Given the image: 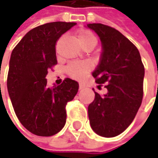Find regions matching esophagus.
<instances>
[{
    "label": "esophagus",
    "instance_id": "obj_1",
    "mask_svg": "<svg viewBox=\"0 0 158 158\" xmlns=\"http://www.w3.org/2000/svg\"><path fill=\"white\" fill-rule=\"evenodd\" d=\"M84 89V86L80 83V84H79V89H80V90H82V89Z\"/></svg>",
    "mask_w": 158,
    "mask_h": 158
}]
</instances>
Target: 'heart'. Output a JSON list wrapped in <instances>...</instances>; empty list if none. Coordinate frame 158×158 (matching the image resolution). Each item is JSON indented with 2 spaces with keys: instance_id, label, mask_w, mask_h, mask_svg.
Returning a JSON list of instances; mask_svg holds the SVG:
<instances>
[{
  "instance_id": "b5f03b06",
  "label": "heart",
  "mask_w": 158,
  "mask_h": 158,
  "mask_svg": "<svg viewBox=\"0 0 158 158\" xmlns=\"http://www.w3.org/2000/svg\"><path fill=\"white\" fill-rule=\"evenodd\" d=\"M77 40L83 48L94 47L98 43L97 36L88 29H81L77 31ZM90 65L86 61H73L66 67V73L74 79H82L89 72Z\"/></svg>"
}]
</instances>
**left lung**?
I'll list each match as a JSON object with an SVG mask.
<instances>
[{"label":"left lung","mask_w":158,"mask_h":158,"mask_svg":"<svg viewBox=\"0 0 158 158\" xmlns=\"http://www.w3.org/2000/svg\"><path fill=\"white\" fill-rule=\"evenodd\" d=\"M87 26L99 36L103 46L92 76L108 91L104 96L94 91L88 107L89 123L101 136H117L132 123L142 105L144 66L136 46L116 29L102 23Z\"/></svg>","instance_id":"1"}]
</instances>
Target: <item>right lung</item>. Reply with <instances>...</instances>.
Here are the masks:
<instances>
[{
  "mask_svg": "<svg viewBox=\"0 0 158 158\" xmlns=\"http://www.w3.org/2000/svg\"><path fill=\"white\" fill-rule=\"evenodd\" d=\"M76 23L52 22L31 30L13 49L7 86L21 124L39 136H52L63 128L66 105L78 91V82L66 78L48 87L46 76L57 64L56 42Z\"/></svg>",
  "mask_w": 158,
  "mask_h": 158,
  "instance_id": "obj_1",
  "label": "right lung"
}]
</instances>
